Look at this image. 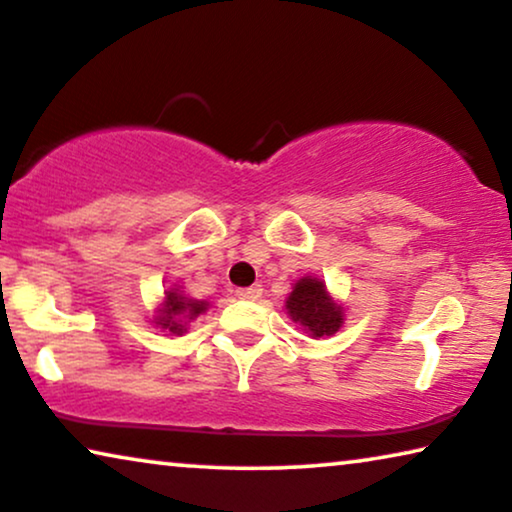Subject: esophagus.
Listing matches in <instances>:
<instances>
[{
    "label": "esophagus",
    "instance_id": "34e87169",
    "mask_svg": "<svg viewBox=\"0 0 512 512\" xmlns=\"http://www.w3.org/2000/svg\"><path fill=\"white\" fill-rule=\"evenodd\" d=\"M236 297H239V299H246V301H255V299L262 297V285L241 287V290H236Z\"/></svg>",
    "mask_w": 512,
    "mask_h": 512
}]
</instances>
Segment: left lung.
<instances>
[{
	"label": "left lung",
	"instance_id": "1",
	"mask_svg": "<svg viewBox=\"0 0 512 512\" xmlns=\"http://www.w3.org/2000/svg\"><path fill=\"white\" fill-rule=\"evenodd\" d=\"M287 311L311 336H331L341 329L343 313L318 278H301L287 299Z\"/></svg>",
	"mask_w": 512,
	"mask_h": 512
}]
</instances>
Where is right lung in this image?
I'll use <instances>...</instances> for the list:
<instances>
[{
    "label": "right lung",
    "mask_w": 512,
    "mask_h": 512,
    "mask_svg": "<svg viewBox=\"0 0 512 512\" xmlns=\"http://www.w3.org/2000/svg\"><path fill=\"white\" fill-rule=\"evenodd\" d=\"M206 301H197V299H187L181 292L169 290L167 292V301H164L160 315H157V325L162 329H169L171 334H183L185 327L181 325V318H197L199 313L206 311Z\"/></svg>",
    "instance_id": "right-lung-1"
}]
</instances>
